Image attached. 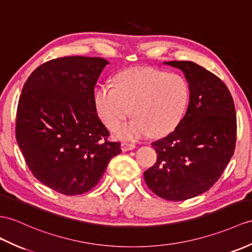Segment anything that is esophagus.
<instances>
[{
	"label": "esophagus",
	"instance_id": "1",
	"mask_svg": "<svg viewBox=\"0 0 252 252\" xmlns=\"http://www.w3.org/2000/svg\"><path fill=\"white\" fill-rule=\"evenodd\" d=\"M135 147H136L135 144H131V143H122V144H121V149H122V151L133 150V149H135Z\"/></svg>",
	"mask_w": 252,
	"mask_h": 252
}]
</instances>
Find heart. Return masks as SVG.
<instances>
[{
  "instance_id": "1",
  "label": "heart",
  "mask_w": 252,
  "mask_h": 252,
  "mask_svg": "<svg viewBox=\"0 0 252 252\" xmlns=\"http://www.w3.org/2000/svg\"><path fill=\"white\" fill-rule=\"evenodd\" d=\"M189 98V86L183 76L136 67L117 75L115 87H99L94 105L109 130H115L132 112L135 117L119 126L116 135L124 140H136L150 133L160 137L174 131L184 118Z\"/></svg>"
}]
</instances>
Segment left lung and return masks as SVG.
Segmentation results:
<instances>
[{"instance_id": "left-lung-1", "label": "left lung", "mask_w": 252, "mask_h": 252, "mask_svg": "<svg viewBox=\"0 0 252 252\" xmlns=\"http://www.w3.org/2000/svg\"><path fill=\"white\" fill-rule=\"evenodd\" d=\"M179 68L190 98L183 120L151 146L157 162L144 173L148 188L168 201H185L209 190L235 149L236 115L233 97L220 78L191 61L163 62Z\"/></svg>"}]
</instances>
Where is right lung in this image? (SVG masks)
<instances>
[{
  "instance_id": "right-lung-1",
  "label": "right lung",
  "mask_w": 252,
  "mask_h": 252,
  "mask_svg": "<svg viewBox=\"0 0 252 252\" xmlns=\"http://www.w3.org/2000/svg\"><path fill=\"white\" fill-rule=\"evenodd\" d=\"M109 62L64 57L29 76L17 108L16 138L36 179L65 195L95 187L120 143L109 142L99 120L94 87Z\"/></svg>"
}]
</instances>
